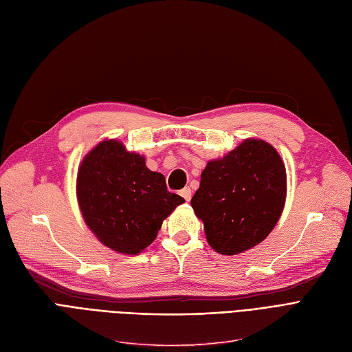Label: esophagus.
Instances as JSON below:
<instances>
[{
    "label": "esophagus",
    "mask_w": 352,
    "mask_h": 352,
    "mask_svg": "<svg viewBox=\"0 0 352 352\" xmlns=\"http://www.w3.org/2000/svg\"><path fill=\"white\" fill-rule=\"evenodd\" d=\"M179 194H181V196L184 197V200H186V201H190V199H191V190H190V187L183 188V190L179 191Z\"/></svg>",
    "instance_id": "1"
}]
</instances>
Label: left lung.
<instances>
[{
    "label": "left lung",
    "instance_id": "8db88e82",
    "mask_svg": "<svg viewBox=\"0 0 352 352\" xmlns=\"http://www.w3.org/2000/svg\"><path fill=\"white\" fill-rule=\"evenodd\" d=\"M285 166L270 143L246 139L201 173L191 199L212 248L236 255L264 241L285 201Z\"/></svg>",
    "mask_w": 352,
    "mask_h": 352
}]
</instances>
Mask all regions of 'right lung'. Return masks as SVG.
I'll return each mask as SVG.
<instances>
[{
  "instance_id": "add662e5",
  "label": "right lung",
  "mask_w": 352,
  "mask_h": 352,
  "mask_svg": "<svg viewBox=\"0 0 352 352\" xmlns=\"http://www.w3.org/2000/svg\"><path fill=\"white\" fill-rule=\"evenodd\" d=\"M76 194L85 223L109 248L136 255L151 245L164 219L186 200L166 190L165 178L127 152L117 140H104L81 164Z\"/></svg>"
}]
</instances>
